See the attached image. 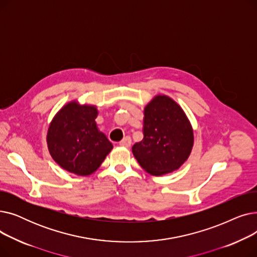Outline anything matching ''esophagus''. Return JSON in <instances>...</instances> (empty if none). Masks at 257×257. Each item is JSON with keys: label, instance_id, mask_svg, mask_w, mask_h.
Returning a JSON list of instances; mask_svg holds the SVG:
<instances>
[{"label": "esophagus", "instance_id": "34e87169", "mask_svg": "<svg viewBox=\"0 0 257 257\" xmlns=\"http://www.w3.org/2000/svg\"><path fill=\"white\" fill-rule=\"evenodd\" d=\"M118 145L120 146V147H125V148H129L130 146H131V139L130 138H125L123 141H120L119 143H118Z\"/></svg>", "mask_w": 257, "mask_h": 257}]
</instances>
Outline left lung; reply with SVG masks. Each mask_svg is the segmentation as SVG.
Here are the masks:
<instances>
[{
	"label": "left lung",
	"mask_w": 257,
	"mask_h": 257,
	"mask_svg": "<svg viewBox=\"0 0 257 257\" xmlns=\"http://www.w3.org/2000/svg\"><path fill=\"white\" fill-rule=\"evenodd\" d=\"M144 139L132 147L141 167L153 176L178 170L194 146V130L182 108L166 94H157L144 110Z\"/></svg>",
	"instance_id": "obj_1"
}]
</instances>
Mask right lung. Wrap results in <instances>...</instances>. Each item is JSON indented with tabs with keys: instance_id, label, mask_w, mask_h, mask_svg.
Listing matches in <instances>:
<instances>
[{
	"instance_id": "right-lung-1",
	"label": "right lung",
	"mask_w": 257,
	"mask_h": 257,
	"mask_svg": "<svg viewBox=\"0 0 257 257\" xmlns=\"http://www.w3.org/2000/svg\"><path fill=\"white\" fill-rule=\"evenodd\" d=\"M97 116L94 105L72 101L52 119L47 134L48 149L63 170L88 176L112 150V144L97 127Z\"/></svg>"
}]
</instances>
